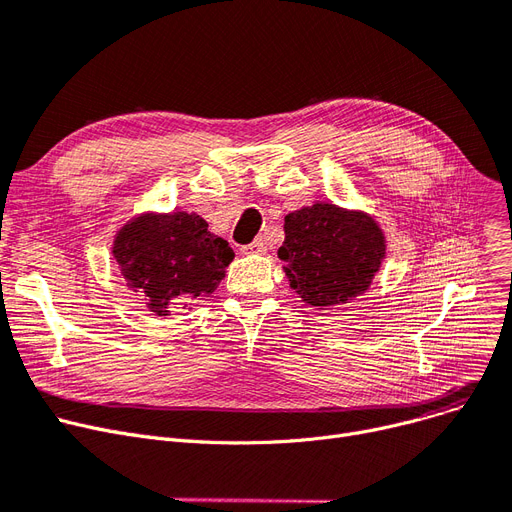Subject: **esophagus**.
<instances>
[{
    "mask_svg": "<svg viewBox=\"0 0 512 512\" xmlns=\"http://www.w3.org/2000/svg\"><path fill=\"white\" fill-rule=\"evenodd\" d=\"M268 251V244H265L263 238H255L247 247H242V253H249V255H263Z\"/></svg>",
    "mask_w": 512,
    "mask_h": 512,
    "instance_id": "34e87169",
    "label": "esophagus"
}]
</instances>
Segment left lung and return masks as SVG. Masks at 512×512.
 <instances>
[{"mask_svg": "<svg viewBox=\"0 0 512 512\" xmlns=\"http://www.w3.org/2000/svg\"><path fill=\"white\" fill-rule=\"evenodd\" d=\"M385 253V234L364 211L316 203L284 217L278 257L293 291L314 307L364 295Z\"/></svg>", "mask_w": 512, "mask_h": 512, "instance_id": "8db88e82", "label": "left lung"}]
</instances>
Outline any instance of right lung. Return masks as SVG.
<instances>
[{"instance_id": "obj_1", "label": "right lung", "mask_w": 512, "mask_h": 512, "mask_svg": "<svg viewBox=\"0 0 512 512\" xmlns=\"http://www.w3.org/2000/svg\"><path fill=\"white\" fill-rule=\"evenodd\" d=\"M113 257L133 293L152 314L169 316L211 295L234 259L228 240L209 232L196 213H140L115 234Z\"/></svg>"}]
</instances>
